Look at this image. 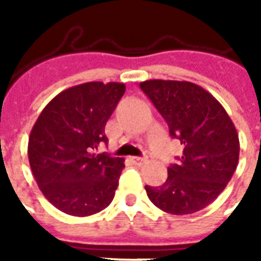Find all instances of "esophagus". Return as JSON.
Instances as JSON below:
<instances>
[{
	"mask_svg": "<svg viewBox=\"0 0 261 261\" xmlns=\"http://www.w3.org/2000/svg\"><path fill=\"white\" fill-rule=\"evenodd\" d=\"M131 161L135 164V165H142V164H145L147 161V157H131Z\"/></svg>",
	"mask_w": 261,
	"mask_h": 261,
	"instance_id": "34e87169",
	"label": "esophagus"
}]
</instances>
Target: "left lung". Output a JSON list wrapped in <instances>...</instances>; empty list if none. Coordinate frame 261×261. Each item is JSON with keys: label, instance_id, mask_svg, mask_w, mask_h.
Masks as SVG:
<instances>
[{"label": "left lung", "instance_id": "left-lung-1", "mask_svg": "<svg viewBox=\"0 0 261 261\" xmlns=\"http://www.w3.org/2000/svg\"><path fill=\"white\" fill-rule=\"evenodd\" d=\"M139 88L167 122L169 135L184 146L163 186H145L147 196L169 214L202 210L225 190L237 168L234 124L208 92L192 83L150 80Z\"/></svg>", "mask_w": 261, "mask_h": 261}]
</instances>
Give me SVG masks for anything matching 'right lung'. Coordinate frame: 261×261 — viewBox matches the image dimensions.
I'll list each match as a JSON object with an SVG mask.
<instances>
[{
	"label": "right lung",
	"instance_id": "right-lung-1",
	"mask_svg": "<svg viewBox=\"0 0 261 261\" xmlns=\"http://www.w3.org/2000/svg\"><path fill=\"white\" fill-rule=\"evenodd\" d=\"M124 90L118 83L81 84L55 96L39 115L28 159L39 188L58 210L87 217L112 202L123 159L96 150L108 143L104 128Z\"/></svg>",
	"mask_w": 261,
	"mask_h": 261
}]
</instances>
